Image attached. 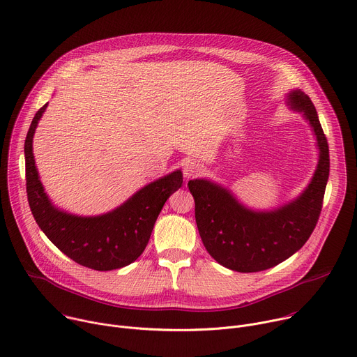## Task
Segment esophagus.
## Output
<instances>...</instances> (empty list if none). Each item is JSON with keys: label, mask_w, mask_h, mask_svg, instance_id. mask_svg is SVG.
Returning <instances> with one entry per match:
<instances>
[{"label": "esophagus", "mask_w": 357, "mask_h": 357, "mask_svg": "<svg viewBox=\"0 0 357 357\" xmlns=\"http://www.w3.org/2000/svg\"><path fill=\"white\" fill-rule=\"evenodd\" d=\"M200 172H202V167H200L199 162H196L193 160H188L185 162V165H183V175H185L186 179L193 178V176L199 175Z\"/></svg>", "instance_id": "obj_1"}]
</instances>
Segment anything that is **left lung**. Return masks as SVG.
Masks as SVG:
<instances>
[{"label": "left lung", "instance_id": "8db88e82", "mask_svg": "<svg viewBox=\"0 0 357 357\" xmlns=\"http://www.w3.org/2000/svg\"><path fill=\"white\" fill-rule=\"evenodd\" d=\"M287 106L310 124L319 151L315 172L296 197L261 211L244 205L229 188L211 179L188 182L203 245L229 270L257 273L285 261L307 243L321 215L329 178L328 141L308 94L289 90Z\"/></svg>", "mask_w": 357, "mask_h": 357}]
</instances>
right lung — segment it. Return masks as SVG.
I'll list each match as a JSON object with an SVG mask.
<instances>
[{
	"instance_id": "1",
	"label": "right lung",
	"mask_w": 357,
	"mask_h": 357,
	"mask_svg": "<svg viewBox=\"0 0 357 357\" xmlns=\"http://www.w3.org/2000/svg\"><path fill=\"white\" fill-rule=\"evenodd\" d=\"M46 107L47 103L35 114L24 146L28 202L38 226L69 259L87 268L112 271L134 263L145 250L167 199L182 186V171L149 182L103 215L79 216L62 211L46 195L33 157L35 130Z\"/></svg>"
}]
</instances>
